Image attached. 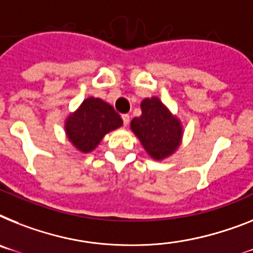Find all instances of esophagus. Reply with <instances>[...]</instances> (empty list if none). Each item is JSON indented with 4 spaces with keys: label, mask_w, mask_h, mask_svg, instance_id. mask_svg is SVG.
I'll return each mask as SVG.
<instances>
[{
    "label": "esophagus",
    "mask_w": 253,
    "mask_h": 253,
    "mask_svg": "<svg viewBox=\"0 0 253 253\" xmlns=\"http://www.w3.org/2000/svg\"><path fill=\"white\" fill-rule=\"evenodd\" d=\"M122 121H123V125L127 126V125L130 123V116H128V114H122Z\"/></svg>",
    "instance_id": "1"
}]
</instances>
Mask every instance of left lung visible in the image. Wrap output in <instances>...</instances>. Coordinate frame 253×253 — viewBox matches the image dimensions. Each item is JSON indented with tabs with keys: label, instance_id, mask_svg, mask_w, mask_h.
Wrapping results in <instances>:
<instances>
[{
	"label": "left lung",
	"instance_id": "obj_1",
	"mask_svg": "<svg viewBox=\"0 0 253 253\" xmlns=\"http://www.w3.org/2000/svg\"><path fill=\"white\" fill-rule=\"evenodd\" d=\"M143 114L133 118L131 128L145 150L154 159L172 154L181 139V125L169 114L158 97L145 99L141 103Z\"/></svg>",
	"mask_w": 253,
	"mask_h": 253
}]
</instances>
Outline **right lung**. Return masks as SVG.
I'll use <instances>...</instances> for the list:
<instances>
[{"label": "right lung", "instance_id": "add662e5", "mask_svg": "<svg viewBox=\"0 0 253 253\" xmlns=\"http://www.w3.org/2000/svg\"><path fill=\"white\" fill-rule=\"evenodd\" d=\"M122 126V118L114 108L100 99L88 97L80 109L69 116L65 130L73 145L81 152H91L104 135Z\"/></svg>", "mask_w": 253, "mask_h": 253}]
</instances>
